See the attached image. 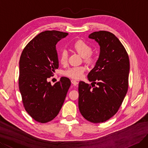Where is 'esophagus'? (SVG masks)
I'll list each match as a JSON object with an SVG mask.
<instances>
[{
	"label": "esophagus",
	"instance_id": "esophagus-1",
	"mask_svg": "<svg viewBox=\"0 0 148 148\" xmlns=\"http://www.w3.org/2000/svg\"><path fill=\"white\" fill-rule=\"evenodd\" d=\"M71 83H72L74 85H77L78 84V82L75 80H71Z\"/></svg>",
	"mask_w": 148,
	"mask_h": 148
}]
</instances>
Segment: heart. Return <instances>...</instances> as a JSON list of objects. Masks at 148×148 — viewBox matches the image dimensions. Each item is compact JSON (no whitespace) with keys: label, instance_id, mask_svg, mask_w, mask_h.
Returning a JSON list of instances; mask_svg holds the SVG:
<instances>
[{"label":"heart","instance_id":"b5f03b06","mask_svg":"<svg viewBox=\"0 0 148 148\" xmlns=\"http://www.w3.org/2000/svg\"><path fill=\"white\" fill-rule=\"evenodd\" d=\"M73 49L81 56H82L86 62H91L93 60V55L91 52V47L83 40L76 41L73 45ZM68 54L66 50L61 52L60 56V61L62 64L67 63ZM85 67L83 66H75L69 68L64 72V74L68 77L73 79H80L83 75V73L85 71Z\"/></svg>","mask_w":148,"mask_h":148}]
</instances>
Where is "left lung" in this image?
Instances as JSON below:
<instances>
[{"label": "left lung", "instance_id": "8db88e82", "mask_svg": "<svg viewBox=\"0 0 148 148\" xmlns=\"http://www.w3.org/2000/svg\"><path fill=\"white\" fill-rule=\"evenodd\" d=\"M90 39L99 45V55L87 77L90 85L79 84V109L93 123L104 122L119 110L127 92L130 62L124 47L110 32H92Z\"/></svg>", "mask_w": 148, "mask_h": 148}]
</instances>
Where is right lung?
Listing matches in <instances>:
<instances>
[{"label": "right lung", "mask_w": 148, "mask_h": 148, "mask_svg": "<svg viewBox=\"0 0 148 148\" xmlns=\"http://www.w3.org/2000/svg\"><path fill=\"white\" fill-rule=\"evenodd\" d=\"M68 35L54 30L42 32L21 53L19 88L26 111L37 122H48L58 115L71 86L65 77L53 85L48 81L59 66L56 45Z\"/></svg>", "instance_id": "right-lung-1"}]
</instances>
